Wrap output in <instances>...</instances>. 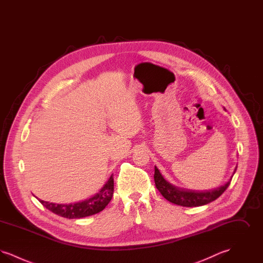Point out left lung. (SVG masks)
<instances>
[{
    "instance_id": "1",
    "label": "left lung",
    "mask_w": 263,
    "mask_h": 263,
    "mask_svg": "<svg viewBox=\"0 0 263 263\" xmlns=\"http://www.w3.org/2000/svg\"><path fill=\"white\" fill-rule=\"evenodd\" d=\"M237 167L235 168V172L233 175H235ZM233 177V175H232ZM231 179L226 183L225 185H222L220 187L215 188L213 190L208 191H194L190 189H183V188L176 187L166 181L163 178V175L160 173L157 166H155V183L156 187L161 192L163 197L170 202L180 205L183 207H197L206 205L212 201L216 200L218 197H220L228 186L231 183Z\"/></svg>"
}]
</instances>
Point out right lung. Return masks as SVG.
Listing matches in <instances>:
<instances>
[{"label":"right lung","instance_id":"add662e5","mask_svg":"<svg viewBox=\"0 0 263 263\" xmlns=\"http://www.w3.org/2000/svg\"><path fill=\"white\" fill-rule=\"evenodd\" d=\"M114 181L111 175L100 191L87 200L74 204H56L48 201L40 200V203L51 212L67 219H80L95 215L102 211L112 198Z\"/></svg>","mask_w":263,"mask_h":263}]
</instances>
